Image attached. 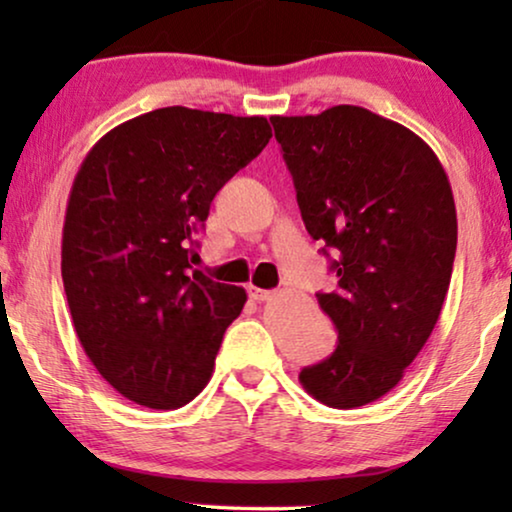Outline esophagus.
I'll return each instance as SVG.
<instances>
[{
    "instance_id": "34e87169",
    "label": "esophagus",
    "mask_w": 512,
    "mask_h": 512,
    "mask_svg": "<svg viewBox=\"0 0 512 512\" xmlns=\"http://www.w3.org/2000/svg\"><path fill=\"white\" fill-rule=\"evenodd\" d=\"M249 296L258 300V303H263V300H270L275 296V291H265V289H256V286H249Z\"/></svg>"
}]
</instances>
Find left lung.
<instances>
[{
    "instance_id": "obj_1",
    "label": "left lung",
    "mask_w": 512,
    "mask_h": 512,
    "mask_svg": "<svg viewBox=\"0 0 512 512\" xmlns=\"http://www.w3.org/2000/svg\"><path fill=\"white\" fill-rule=\"evenodd\" d=\"M305 228L335 249L338 289L317 293L335 352L300 370L310 396L361 408L403 380L443 310L457 251L450 179L405 125L338 104L272 116Z\"/></svg>"
}]
</instances>
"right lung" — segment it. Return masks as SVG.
Wrapping results in <instances>:
<instances>
[{
  "label": "right lung",
  "mask_w": 512,
  "mask_h": 512,
  "mask_svg": "<svg viewBox=\"0 0 512 512\" xmlns=\"http://www.w3.org/2000/svg\"><path fill=\"white\" fill-rule=\"evenodd\" d=\"M270 137L263 116L165 107L116 125L83 158L62 282L83 352L128 401L174 410L212 377L247 291L188 258L214 195Z\"/></svg>",
  "instance_id": "1"
}]
</instances>
